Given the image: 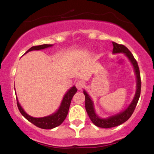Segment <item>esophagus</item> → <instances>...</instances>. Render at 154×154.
Wrapping results in <instances>:
<instances>
[{"label": "esophagus", "mask_w": 154, "mask_h": 154, "mask_svg": "<svg viewBox=\"0 0 154 154\" xmlns=\"http://www.w3.org/2000/svg\"><path fill=\"white\" fill-rule=\"evenodd\" d=\"M75 86H76V88H77V89L79 90H82V88H83V86H84V83H83V81H78L76 83H75Z\"/></svg>", "instance_id": "1"}]
</instances>
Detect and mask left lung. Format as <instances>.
<instances>
[{
  "label": "left lung",
  "instance_id": "obj_1",
  "mask_svg": "<svg viewBox=\"0 0 154 154\" xmlns=\"http://www.w3.org/2000/svg\"><path fill=\"white\" fill-rule=\"evenodd\" d=\"M113 43V53H123L125 54L127 57L129 59V60L131 62L132 66L134 67V73H135L137 77V90L135 94H134L133 100L132 101L130 104L125 110H124L121 112H120L117 114L111 116L107 118V119H101L96 114L94 111V104L91 98L89 96L85 90H84L83 93L85 97V109L87 111L88 116H89L90 119L93 123L94 125L97 127L102 128H110L113 127H116L121 124L125 123L130 119L132 113H133L135 107L137 104L139 99L140 97L141 92V77L140 69H139L137 62L135 59L134 58L133 54L131 53V52L123 45H120L115 42H112Z\"/></svg>",
  "mask_w": 154,
  "mask_h": 154
}]
</instances>
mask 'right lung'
Segmentation results:
<instances>
[{
  "label": "right lung",
  "instance_id": "1",
  "mask_svg": "<svg viewBox=\"0 0 154 154\" xmlns=\"http://www.w3.org/2000/svg\"><path fill=\"white\" fill-rule=\"evenodd\" d=\"M51 46H52V45H48V44L33 46L30 49L27 50L26 53L30 51H32V50H43L45 49V48L51 47ZM76 92L77 88L75 86L71 88L68 90V92L65 94L64 97H63L62 103H61V105L58 110L55 113H54L53 114L43 118H34L27 114L24 109L22 108V106H21V105L18 102L17 99V107L20 111V113H22V115L25 119L28 120L29 122L33 123V125H35V126H37V127L40 128H42V129H52V128H56L61 125L63 123V121H64L65 119H66V116L68 114L71 100H72V97Z\"/></svg>",
  "mask_w": 154,
  "mask_h": 154
}]
</instances>
